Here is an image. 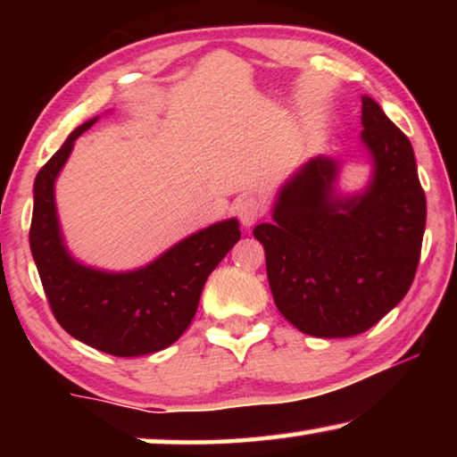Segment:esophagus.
Instances as JSON below:
<instances>
[{"label": "esophagus", "mask_w": 457, "mask_h": 457, "mask_svg": "<svg viewBox=\"0 0 457 457\" xmlns=\"http://www.w3.org/2000/svg\"><path fill=\"white\" fill-rule=\"evenodd\" d=\"M237 216H239L243 227H253V224L264 216V204L253 195L243 197L241 202L237 204Z\"/></svg>", "instance_id": "1"}]
</instances>
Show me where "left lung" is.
I'll return each instance as SVG.
<instances>
[{"label":"left lung","instance_id":"1","mask_svg":"<svg viewBox=\"0 0 457 457\" xmlns=\"http://www.w3.org/2000/svg\"><path fill=\"white\" fill-rule=\"evenodd\" d=\"M361 127L372 160L364 191L339 195V162L318 155L280 187L274 222L253 228L278 312L320 339L374 327L405 297L420 262L427 197L411 143L368 96Z\"/></svg>","mask_w":457,"mask_h":457}]
</instances>
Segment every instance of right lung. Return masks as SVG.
<instances>
[{
  "mask_svg": "<svg viewBox=\"0 0 457 457\" xmlns=\"http://www.w3.org/2000/svg\"><path fill=\"white\" fill-rule=\"evenodd\" d=\"M96 120L74 129L37 172L30 252L49 308L68 335L118 358L155 353L191 324L210 272L241 239L239 222L228 218L197 230L137 270L105 272L80 264L62 239L54 185L74 141Z\"/></svg>",
  "mask_w": 457,
  "mask_h": 457,
  "instance_id": "1",
  "label": "right lung"
}]
</instances>
